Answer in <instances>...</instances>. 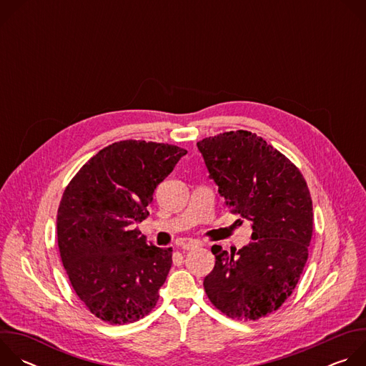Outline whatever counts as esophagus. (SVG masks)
<instances>
[{"label":"esophagus","mask_w":366,"mask_h":366,"mask_svg":"<svg viewBox=\"0 0 366 366\" xmlns=\"http://www.w3.org/2000/svg\"><path fill=\"white\" fill-rule=\"evenodd\" d=\"M198 246H199V244L195 243V242H188V243H184V244H182V250H184V252L194 250V249H197Z\"/></svg>","instance_id":"obj_1"}]
</instances>
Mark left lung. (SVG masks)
I'll use <instances>...</instances> for the list:
<instances>
[{
	"mask_svg": "<svg viewBox=\"0 0 366 366\" xmlns=\"http://www.w3.org/2000/svg\"><path fill=\"white\" fill-rule=\"evenodd\" d=\"M197 146L226 205L253 230L237 252L212 247L216 265L204 278L205 294L230 319L259 320L287 301L305 267L312 236L307 182L285 154L246 130Z\"/></svg>",
	"mask_w": 366,
	"mask_h": 366,
	"instance_id": "8db88e82",
	"label": "left lung"
}]
</instances>
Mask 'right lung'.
<instances>
[{"instance_id": "add662e5", "label": "right lung", "mask_w": 366, "mask_h": 366, "mask_svg": "<svg viewBox=\"0 0 366 366\" xmlns=\"http://www.w3.org/2000/svg\"><path fill=\"white\" fill-rule=\"evenodd\" d=\"M187 150L122 140L76 172L58 208V246L72 288L110 325L147 316L172 265V247H156L132 224L143 222L153 192Z\"/></svg>"}]
</instances>
